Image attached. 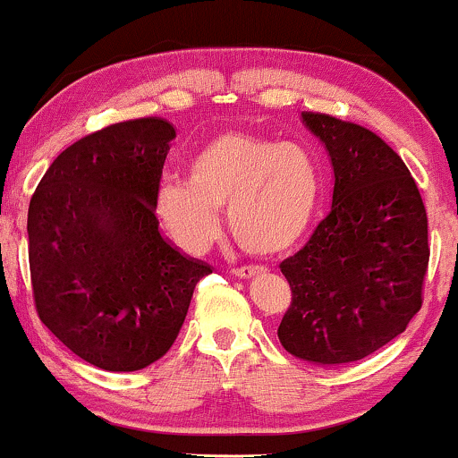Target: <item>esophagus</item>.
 <instances>
[{
  "label": "esophagus",
  "instance_id": "esophagus-1",
  "mask_svg": "<svg viewBox=\"0 0 458 458\" xmlns=\"http://www.w3.org/2000/svg\"><path fill=\"white\" fill-rule=\"evenodd\" d=\"M233 274L238 276V278H255L259 274H265V267H259V265H248V267H238L233 269Z\"/></svg>",
  "mask_w": 458,
  "mask_h": 458
}]
</instances>
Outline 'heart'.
Segmentation results:
<instances>
[{
  "mask_svg": "<svg viewBox=\"0 0 458 458\" xmlns=\"http://www.w3.org/2000/svg\"><path fill=\"white\" fill-rule=\"evenodd\" d=\"M320 172L303 146L263 135L227 131L208 140L186 161V180L157 189V216L184 250L201 252L227 208L229 231L252 255H280L312 223Z\"/></svg>",
  "mask_w": 458,
  "mask_h": 458,
  "instance_id": "b5f03b06",
  "label": "heart"
}]
</instances>
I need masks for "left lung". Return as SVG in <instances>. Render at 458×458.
Listing matches in <instances>:
<instances>
[{
  "label": "left lung",
  "instance_id": "1",
  "mask_svg": "<svg viewBox=\"0 0 458 458\" xmlns=\"http://www.w3.org/2000/svg\"><path fill=\"white\" fill-rule=\"evenodd\" d=\"M333 167L331 212L280 263L293 303L278 340L293 357L340 367L376 352L422 306L427 212L402 157L369 129L301 112Z\"/></svg>",
  "mask_w": 458,
  "mask_h": 458
}]
</instances>
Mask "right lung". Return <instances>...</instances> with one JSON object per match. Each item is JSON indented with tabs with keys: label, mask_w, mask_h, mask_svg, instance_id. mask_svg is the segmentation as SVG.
Listing matches in <instances>:
<instances>
[{
	"label": "right lung",
	"mask_w": 458,
	"mask_h": 458,
	"mask_svg": "<svg viewBox=\"0 0 458 458\" xmlns=\"http://www.w3.org/2000/svg\"><path fill=\"white\" fill-rule=\"evenodd\" d=\"M176 127L116 123L61 152L30 201L27 235L39 320L106 371H138L178 337L212 267L159 227L155 197Z\"/></svg>",
	"instance_id": "1"
}]
</instances>
